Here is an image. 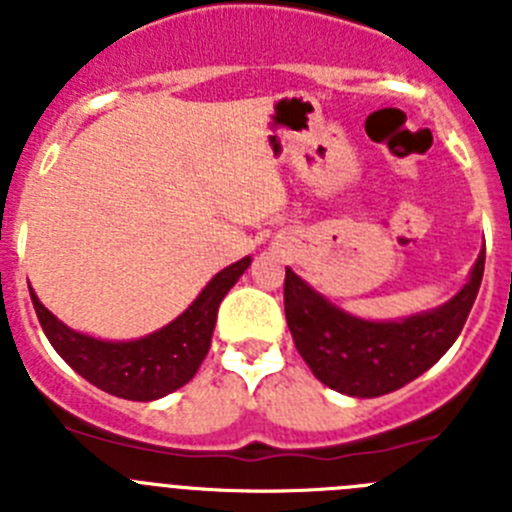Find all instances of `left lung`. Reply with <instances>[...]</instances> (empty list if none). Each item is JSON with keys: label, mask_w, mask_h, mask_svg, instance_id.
<instances>
[{"label": "left lung", "mask_w": 512, "mask_h": 512, "mask_svg": "<svg viewBox=\"0 0 512 512\" xmlns=\"http://www.w3.org/2000/svg\"><path fill=\"white\" fill-rule=\"evenodd\" d=\"M485 274V251L467 284L441 307L402 320H364L341 310L287 266L284 315L312 374L348 397H382L428 372L459 338Z\"/></svg>", "instance_id": "left-lung-1"}]
</instances>
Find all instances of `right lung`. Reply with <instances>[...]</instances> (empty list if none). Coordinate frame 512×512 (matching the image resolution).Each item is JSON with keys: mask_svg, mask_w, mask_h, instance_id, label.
Masks as SVG:
<instances>
[{"mask_svg": "<svg viewBox=\"0 0 512 512\" xmlns=\"http://www.w3.org/2000/svg\"><path fill=\"white\" fill-rule=\"evenodd\" d=\"M248 266L251 256L217 271L179 318L133 341H102L79 333L61 323L33 289L30 297L45 336L76 374L122 400L151 402L171 395L197 374L210 351L217 307Z\"/></svg>", "mask_w": 512, "mask_h": 512, "instance_id": "add662e5", "label": "right lung"}]
</instances>
